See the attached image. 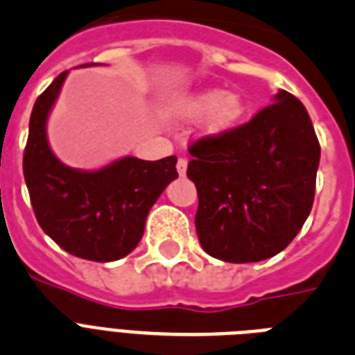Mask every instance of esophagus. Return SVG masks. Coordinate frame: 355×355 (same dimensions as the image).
<instances>
[{"instance_id": "34e87169", "label": "esophagus", "mask_w": 355, "mask_h": 355, "mask_svg": "<svg viewBox=\"0 0 355 355\" xmlns=\"http://www.w3.org/2000/svg\"><path fill=\"white\" fill-rule=\"evenodd\" d=\"M187 163H189V161H187L185 157H180V159H178V164H175V168H178V174H180V175H185V172H187Z\"/></svg>"}]
</instances>
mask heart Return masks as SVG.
Segmentation results:
<instances>
[{
	"mask_svg": "<svg viewBox=\"0 0 355 355\" xmlns=\"http://www.w3.org/2000/svg\"><path fill=\"white\" fill-rule=\"evenodd\" d=\"M170 116L180 120H200V135L216 139L232 131L244 114V100L239 92H222L216 89L200 90L181 96L168 107Z\"/></svg>",
	"mask_w": 355,
	"mask_h": 355,
	"instance_id": "b5f03b06",
	"label": "heart"
}]
</instances>
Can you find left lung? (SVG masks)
Segmentation results:
<instances>
[{
    "label": "left lung",
    "instance_id": "1",
    "mask_svg": "<svg viewBox=\"0 0 355 355\" xmlns=\"http://www.w3.org/2000/svg\"><path fill=\"white\" fill-rule=\"evenodd\" d=\"M187 175L198 191L202 248L226 263H255L291 244L311 213L320 161L311 118L279 90L248 123L196 140Z\"/></svg>",
    "mask_w": 355,
    "mask_h": 355
}]
</instances>
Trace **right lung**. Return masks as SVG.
I'll return each instance as SVG.
<instances>
[{
    "mask_svg": "<svg viewBox=\"0 0 355 355\" xmlns=\"http://www.w3.org/2000/svg\"><path fill=\"white\" fill-rule=\"evenodd\" d=\"M68 72L38 96L29 120L24 178L46 235L81 259L116 261L142 239L150 209L178 178V157H122L100 170L70 168L55 157L46 135L51 107Z\"/></svg>",
    "mask_w": 355,
    "mask_h": 355,
    "instance_id": "add662e5",
    "label": "right lung"
}]
</instances>
